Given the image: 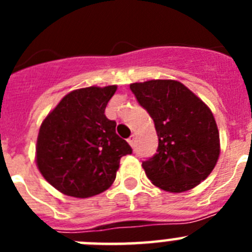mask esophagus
Masks as SVG:
<instances>
[{
	"label": "esophagus",
	"mask_w": 252,
	"mask_h": 252,
	"mask_svg": "<svg viewBox=\"0 0 252 252\" xmlns=\"http://www.w3.org/2000/svg\"><path fill=\"white\" fill-rule=\"evenodd\" d=\"M128 144H130L132 148H135V144H136V137H135V135H131L130 137H128Z\"/></svg>",
	"instance_id": "esophagus-1"
}]
</instances>
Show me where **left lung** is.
<instances>
[{"instance_id":"1","label":"left lung","mask_w":252,"mask_h":252,"mask_svg":"<svg viewBox=\"0 0 252 252\" xmlns=\"http://www.w3.org/2000/svg\"><path fill=\"white\" fill-rule=\"evenodd\" d=\"M130 90L153 119L159 140L157 153L142 161L149 179L173 193L197 187L220 155V133L211 110L177 81L133 83Z\"/></svg>"}]
</instances>
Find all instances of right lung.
<instances>
[{"label": "right lung", "mask_w": 252, "mask_h": 252, "mask_svg": "<svg viewBox=\"0 0 252 252\" xmlns=\"http://www.w3.org/2000/svg\"><path fill=\"white\" fill-rule=\"evenodd\" d=\"M116 90L73 91L44 120L37 136V168L59 192L75 198L104 192L116 179L120 159L132 153L116 133V121L104 115Z\"/></svg>", "instance_id": "1"}]
</instances>
